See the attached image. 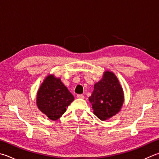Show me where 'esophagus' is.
<instances>
[{
	"label": "esophagus",
	"mask_w": 159,
	"mask_h": 159,
	"mask_svg": "<svg viewBox=\"0 0 159 159\" xmlns=\"http://www.w3.org/2000/svg\"><path fill=\"white\" fill-rule=\"evenodd\" d=\"M77 98H79V99H84V95H83V94H78Z\"/></svg>",
	"instance_id": "esophagus-1"
}]
</instances>
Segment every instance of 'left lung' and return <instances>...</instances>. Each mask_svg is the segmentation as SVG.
Segmentation results:
<instances>
[{
    "label": "left lung",
    "instance_id": "left-lung-1",
    "mask_svg": "<svg viewBox=\"0 0 159 159\" xmlns=\"http://www.w3.org/2000/svg\"><path fill=\"white\" fill-rule=\"evenodd\" d=\"M89 101L94 113L101 120L109 119L120 111L124 102L123 90L112 72L106 71L103 79L94 85Z\"/></svg>",
    "mask_w": 159,
    "mask_h": 159
}]
</instances>
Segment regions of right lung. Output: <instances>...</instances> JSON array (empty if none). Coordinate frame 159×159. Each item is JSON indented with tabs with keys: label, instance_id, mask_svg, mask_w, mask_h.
<instances>
[{
	"label": "right lung",
	"instance_id": "add662e5",
	"mask_svg": "<svg viewBox=\"0 0 159 159\" xmlns=\"http://www.w3.org/2000/svg\"><path fill=\"white\" fill-rule=\"evenodd\" d=\"M74 99V96L60 79L49 75L37 92V105L49 119L56 120L65 113L66 108Z\"/></svg>",
	"mask_w": 159,
	"mask_h": 159
}]
</instances>
